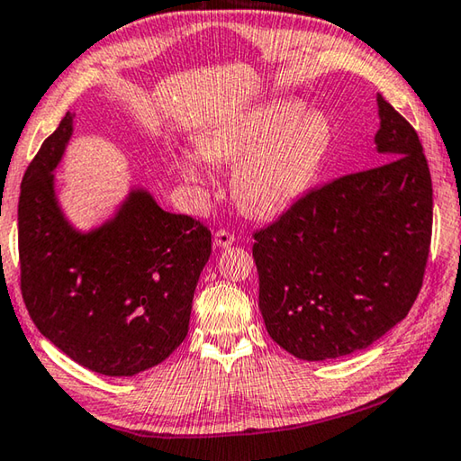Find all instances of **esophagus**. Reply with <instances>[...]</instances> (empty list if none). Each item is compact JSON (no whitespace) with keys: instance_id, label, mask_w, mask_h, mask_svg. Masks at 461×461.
I'll use <instances>...</instances> for the list:
<instances>
[{"instance_id":"obj_1","label":"esophagus","mask_w":461,"mask_h":461,"mask_svg":"<svg viewBox=\"0 0 461 461\" xmlns=\"http://www.w3.org/2000/svg\"><path fill=\"white\" fill-rule=\"evenodd\" d=\"M235 243V235H230L229 230H216L214 232V247L216 249H226Z\"/></svg>"}]
</instances>
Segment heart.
Segmentation results:
<instances>
[{
    "label": "heart",
    "instance_id": "obj_1",
    "mask_svg": "<svg viewBox=\"0 0 461 461\" xmlns=\"http://www.w3.org/2000/svg\"><path fill=\"white\" fill-rule=\"evenodd\" d=\"M300 101H265L210 121L196 135V149L177 156V169L204 184L210 164L237 161L230 174L235 204L247 216L271 218L310 188L332 140L330 119Z\"/></svg>",
    "mask_w": 461,
    "mask_h": 461
}]
</instances>
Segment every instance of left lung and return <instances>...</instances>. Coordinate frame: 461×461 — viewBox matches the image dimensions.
<instances>
[{
    "instance_id": "1",
    "label": "left lung",
    "mask_w": 461,
    "mask_h": 461,
    "mask_svg": "<svg viewBox=\"0 0 461 461\" xmlns=\"http://www.w3.org/2000/svg\"><path fill=\"white\" fill-rule=\"evenodd\" d=\"M383 164L305 194L255 232L259 310L302 360L365 350L407 316L423 285L433 188L423 145L381 95Z\"/></svg>"
}]
</instances>
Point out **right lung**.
Here are the masks:
<instances>
[{
	"label": "right lung",
	"mask_w": 461,
	"mask_h": 461,
	"mask_svg": "<svg viewBox=\"0 0 461 461\" xmlns=\"http://www.w3.org/2000/svg\"><path fill=\"white\" fill-rule=\"evenodd\" d=\"M75 131L67 113L22 180V295L36 328L80 366L133 376L188 336L194 292L212 251L204 224L161 210L131 185L115 212L80 230L56 194V167Z\"/></svg>",
	"instance_id": "1"
}]
</instances>
